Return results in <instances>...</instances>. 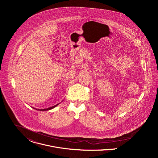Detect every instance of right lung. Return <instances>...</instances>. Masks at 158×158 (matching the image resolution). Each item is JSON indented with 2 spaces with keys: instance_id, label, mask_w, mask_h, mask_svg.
Masks as SVG:
<instances>
[{
  "instance_id": "1",
  "label": "right lung",
  "mask_w": 158,
  "mask_h": 158,
  "mask_svg": "<svg viewBox=\"0 0 158 158\" xmlns=\"http://www.w3.org/2000/svg\"><path fill=\"white\" fill-rule=\"evenodd\" d=\"M57 105H58V104H56V106H52V107H49V108H47V109H36V110H41V111H44V110H50V109H51L54 108V107H56ZM34 109H35V108H34Z\"/></svg>"
}]
</instances>
